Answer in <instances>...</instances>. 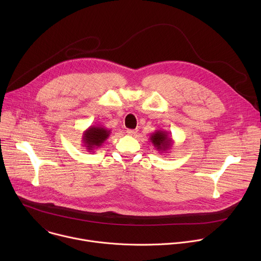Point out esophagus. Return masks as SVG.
<instances>
[{"mask_svg":"<svg viewBox=\"0 0 261 261\" xmlns=\"http://www.w3.org/2000/svg\"><path fill=\"white\" fill-rule=\"evenodd\" d=\"M137 129H128L126 132L128 135H131V136H134L136 133H137Z\"/></svg>","mask_w":261,"mask_h":261,"instance_id":"obj_1","label":"esophagus"}]
</instances>
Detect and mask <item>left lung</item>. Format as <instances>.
Returning <instances> with one entry per match:
<instances>
[{
    "mask_svg": "<svg viewBox=\"0 0 261 261\" xmlns=\"http://www.w3.org/2000/svg\"><path fill=\"white\" fill-rule=\"evenodd\" d=\"M150 140L159 154L168 153L173 144L171 134L164 130H156L151 134Z\"/></svg>",
    "mask_w": 261,
    "mask_h": 261,
    "instance_id": "1",
    "label": "left lung"
}]
</instances>
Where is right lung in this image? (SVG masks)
<instances>
[{"mask_svg":"<svg viewBox=\"0 0 261 261\" xmlns=\"http://www.w3.org/2000/svg\"><path fill=\"white\" fill-rule=\"evenodd\" d=\"M110 133V130L100 125L90 126L83 133V145L86 147V150L88 152L94 153L95 150L103 145L105 140L109 137Z\"/></svg>","mask_w":261,"mask_h":261,"instance_id":"add662e5","label":"right lung"}]
</instances>
